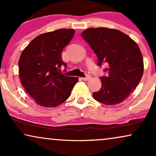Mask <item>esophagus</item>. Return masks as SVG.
Instances as JSON below:
<instances>
[{"mask_svg":"<svg viewBox=\"0 0 156 156\" xmlns=\"http://www.w3.org/2000/svg\"><path fill=\"white\" fill-rule=\"evenodd\" d=\"M90 79H91V76L90 75H87V76H85V77L82 78V80H84V81H87V80H90Z\"/></svg>","mask_w":156,"mask_h":156,"instance_id":"obj_1","label":"esophagus"}]
</instances>
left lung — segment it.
<instances>
[{
    "label": "left lung",
    "mask_w": 156,
    "mask_h": 156,
    "mask_svg": "<svg viewBox=\"0 0 156 156\" xmlns=\"http://www.w3.org/2000/svg\"><path fill=\"white\" fill-rule=\"evenodd\" d=\"M82 37L97 55L98 65L107 63L100 77L101 87L94 99L106 105H116L129 97L144 73V59L137 43L126 34L107 27L88 28Z\"/></svg>",
    "instance_id": "left-lung-1"
}]
</instances>
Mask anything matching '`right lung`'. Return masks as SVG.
<instances>
[{
  "instance_id": "obj_1",
  "label": "right lung",
  "mask_w": 156,
  "mask_h": 156,
  "mask_svg": "<svg viewBox=\"0 0 156 156\" xmlns=\"http://www.w3.org/2000/svg\"><path fill=\"white\" fill-rule=\"evenodd\" d=\"M74 30L59 29L38 35L23 51L18 62L19 75L27 93L40 106L55 107L71 94L77 77L61 74L67 64L62 51L71 41Z\"/></svg>"
}]
</instances>
